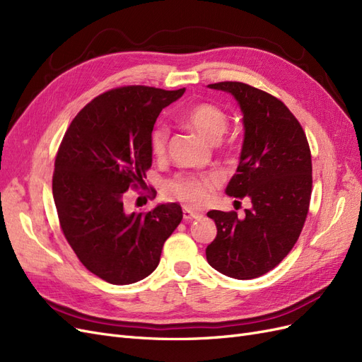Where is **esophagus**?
<instances>
[{
    "mask_svg": "<svg viewBox=\"0 0 362 362\" xmlns=\"http://www.w3.org/2000/svg\"><path fill=\"white\" fill-rule=\"evenodd\" d=\"M182 216H184L185 221H194V218L202 217L201 213H194V211L189 210V208H184V210H182Z\"/></svg>",
    "mask_w": 362,
    "mask_h": 362,
    "instance_id": "esophagus-1",
    "label": "esophagus"
}]
</instances>
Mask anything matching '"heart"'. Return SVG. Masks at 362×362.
Returning a JSON list of instances; mask_svg holds the SVG:
<instances>
[{
  "label": "heart",
  "instance_id": "b5f03b06",
  "mask_svg": "<svg viewBox=\"0 0 362 362\" xmlns=\"http://www.w3.org/2000/svg\"><path fill=\"white\" fill-rule=\"evenodd\" d=\"M181 120L185 127L213 144L223 136L228 127L226 115L218 107L208 103L192 105L184 112ZM168 139L169 131L166 127L158 125L152 129L149 139L152 154L163 157L168 149ZM217 184L218 178L216 175H178L169 181L168 193L187 206L198 208L210 201Z\"/></svg>",
  "mask_w": 362,
  "mask_h": 362
}]
</instances>
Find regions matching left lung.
Returning a JSON list of instances; mask_svg holds the SVG:
<instances>
[{"mask_svg":"<svg viewBox=\"0 0 362 362\" xmlns=\"http://www.w3.org/2000/svg\"><path fill=\"white\" fill-rule=\"evenodd\" d=\"M210 89L231 93L243 113V146L226 194L249 198L245 218L211 210L217 235L206 246L213 269L235 279L264 275L298 242L311 199L313 164L299 120L282 101L249 84L223 81Z\"/></svg>","mask_w":362,"mask_h":362,"instance_id":"8db88e82","label":"left lung"}]
</instances>
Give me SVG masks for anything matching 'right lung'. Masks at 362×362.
<instances>
[{"label": "right lung", "instance_id": "right-lung-1", "mask_svg": "<svg viewBox=\"0 0 362 362\" xmlns=\"http://www.w3.org/2000/svg\"><path fill=\"white\" fill-rule=\"evenodd\" d=\"M184 92L148 86L108 90L74 117L59 148L52 196L62 231L83 266L115 286L149 276L182 218L178 202L128 213L124 198L129 187L145 184L156 120Z\"/></svg>", "mask_w": 362, "mask_h": 362}]
</instances>
